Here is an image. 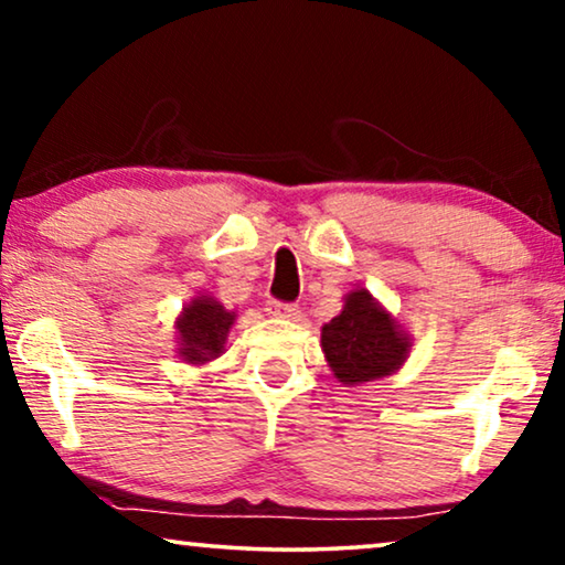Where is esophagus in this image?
Segmentation results:
<instances>
[{
  "mask_svg": "<svg viewBox=\"0 0 565 565\" xmlns=\"http://www.w3.org/2000/svg\"><path fill=\"white\" fill-rule=\"evenodd\" d=\"M266 309H268V315L284 317V320H299V315H301L299 305H291V301H276V299H271V301H268Z\"/></svg>",
  "mask_w": 565,
  "mask_h": 565,
  "instance_id": "1",
  "label": "esophagus"
}]
</instances>
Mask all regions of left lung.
Masks as SVG:
<instances>
[{
  "label": "left lung",
  "instance_id": "obj_1",
  "mask_svg": "<svg viewBox=\"0 0 565 565\" xmlns=\"http://www.w3.org/2000/svg\"><path fill=\"white\" fill-rule=\"evenodd\" d=\"M409 335L365 289L345 297L343 312L322 324V351L338 381L348 386L384 379L409 355Z\"/></svg>",
  "mask_w": 565,
  "mask_h": 565
}]
</instances>
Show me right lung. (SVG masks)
I'll use <instances>...</instances> for the list:
<instances>
[{
	"label": "right lung",
	"instance_id": "obj_1",
	"mask_svg": "<svg viewBox=\"0 0 565 565\" xmlns=\"http://www.w3.org/2000/svg\"><path fill=\"white\" fill-rule=\"evenodd\" d=\"M235 322V312H230L214 297H194L177 317L179 348L177 353L184 363L202 365L217 359L225 351L227 332Z\"/></svg>",
	"mask_w": 565,
	"mask_h": 565
}]
</instances>
